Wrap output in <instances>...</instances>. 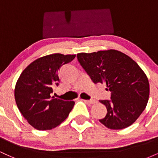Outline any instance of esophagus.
<instances>
[{"mask_svg": "<svg viewBox=\"0 0 158 158\" xmlns=\"http://www.w3.org/2000/svg\"><path fill=\"white\" fill-rule=\"evenodd\" d=\"M81 100L84 101L85 102L88 103V104H90V105H92V104H95V103L97 102V101H96V100H94V99H92V100H86V99H81Z\"/></svg>", "mask_w": 158, "mask_h": 158, "instance_id": "34e87169", "label": "esophagus"}]
</instances>
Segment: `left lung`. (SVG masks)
Wrapping results in <instances>:
<instances>
[{"label": "left lung", "instance_id": "obj_1", "mask_svg": "<svg viewBox=\"0 0 158 158\" xmlns=\"http://www.w3.org/2000/svg\"><path fill=\"white\" fill-rule=\"evenodd\" d=\"M77 59L95 84L106 83L110 100H100L107 108L99 122L110 129L133 124L143 113L149 97V83L143 70L131 58L115 50L81 52Z\"/></svg>", "mask_w": 158, "mask_h": 158}]
</instances>
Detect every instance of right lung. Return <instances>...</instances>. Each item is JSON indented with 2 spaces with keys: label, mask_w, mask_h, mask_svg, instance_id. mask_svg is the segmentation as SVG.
<instances>
[{
  "label": "right lung",
  "mask_w": 158,
  "mask_h": 158,
  "mask_svg": "<svg viewBox=\"0 0 158 158\" xmlns=\"http://www.w3.org/2000/svg\"><path fill=\"white\" fill-rule=\"evenodd\" d=\"M76 55L54 53L39 58L23 70L15 88L18 108L29 124L38 130H50L59 126L73 109V101L51 97L60 81L59 70L73 61Z\"/></svg>",
  "instance_id": "right-lung-1"
}]
</instances>
